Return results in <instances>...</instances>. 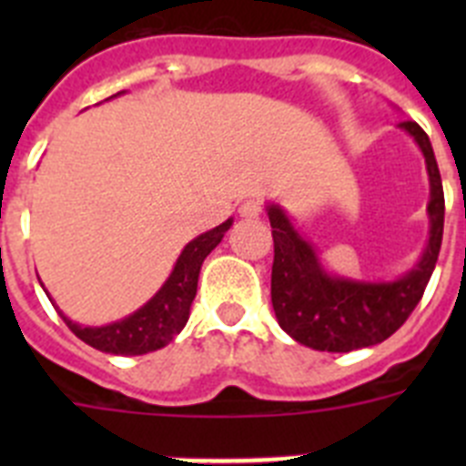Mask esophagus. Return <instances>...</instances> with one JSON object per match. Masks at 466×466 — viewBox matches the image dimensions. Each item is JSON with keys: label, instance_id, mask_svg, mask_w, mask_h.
<instances>
[{"label": "esophagus", "instance_id": "34e87169", "mask_svg": "<svg viewBox=\"0 0 466 466\" xmlns=\"http://www.w3.org/2000/svg\"><path fill=\"white\" fill-rule=\"evenodd\" d=\"M261 212H263V200H258V198H249V200H245V203L240 205L242 217H258Z\"/></svg>", "mask_w": 466, "mask_h": 466}]
</instances>
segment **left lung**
Listing matches in <instances>:
<instances>
[{
    "label": "left lung",
    "mask_w": 466,
    "mask_h": 466,
    "mask_svg": "<svg viewBox=\"0 0 466 466\" xmlns=\"http://www.w3.org/2000/svg\"><path fill=\"white\" fill-rule=\"evenodd\" d=\"M409 130L425 154L430 172L431 236L422 261L406 278L397 282L371 284L329 278L315 252L279 208H268L273 226V275L270 300L279 327L291 339L322 352H350L369 348L390 339L410 317L427 289L443 240V200L441 172L436 166L434 149L427 133L415 121L399 123Z\"/></svg>",
    "instance_id": "1"
}]
</instances>
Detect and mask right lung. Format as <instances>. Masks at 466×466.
<instances>
[{"label": "right lung", "mask_w": 466, "mask_h": 466, "mask_svg": "<svg viewBox=\"0 0 466 466\" xmlns=\"http://www.w3.org/2000/svg\"><path fill=\"white\" fill-rule=\"evenodd\" d=\"M233 221H224L217 228L208 230L196 240L184 247L182 257L177 258V266L163 289L154 296L144 308H139L135 315L126 317L121 322L109 324V327L90 329L79 327L63 317L65 324L72 329L76 339L88 343L90 348L109 352V355H147L160 350L170 343L177 333L182 331L188 319V310L196 299L198 275L203 266L205 257L219 245L226 230Z\"/></svg>", "instance_id": "1"}]
</instances>
